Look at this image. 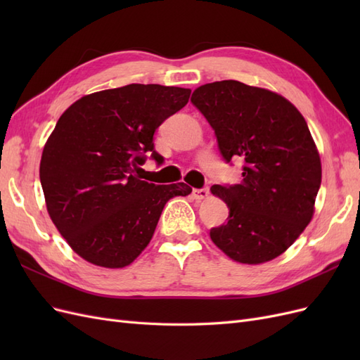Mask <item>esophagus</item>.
Returning a JSON list of instances; mask_svg holds the SVG:
<instances>
[{
    "label": "esophagus",
    "mask_w": 360,
    "mask_h": 360,
    "mask_svg": "<svg viewBox=\"0 0 360 360\" xmlns=\"http://www.w3.org/2000/svg\"><path fill=\"white\" fill-rule=\"evenodd\" d=\"M209 193H210V189L207 186L202 188V189H193L192 191V195H193L195 200H204V198L209 197Z\"/></svg>",
    "instance_id": "1"
}]
</instances>
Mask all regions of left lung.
Instances as JSON below:
<instances>
[{
	"label": "left lung",
	"mask_w": 360,
	"mask_h": 360,
	"mask_svg": "<svg viewBox=\"0 0 360 360\" xmlns=\"http://www.w3.org/2000/svg\"><path fill=\"white\" fill-rule=\"evenodd\" d=\"M191 102L214 130L226 163L245 160L240 184H214L230 209L212 228L213 243L231 259L261 264L279 257L311 222L321 162L303 115L285 97L238 81L198 86Z\"/></svg>",
	"instance_id": "obj_1"
}]
</instances>
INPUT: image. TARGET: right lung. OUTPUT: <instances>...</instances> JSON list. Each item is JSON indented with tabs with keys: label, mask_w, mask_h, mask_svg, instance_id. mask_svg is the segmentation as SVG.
Here are the masks:
<instances>
[{
	"label": "right lung",
	"mask_w": 360,
	"mask_h": 360,
	"mask_svg": "<svg viewBox=\"0 0 360 360\" xmlns=\"http://www.w3.org/2000/svg\"><path fill=\"white\" fill-rule=\"evenodd\" d=\"M189 89L129 84L81 97L63 112L40 160V183L53 225L91 264L120 269L143 252L167 201L184 183L141 180L153 135L188 103Z\"/></svg>",
	"instance_id": "1"
}]
</instances>
